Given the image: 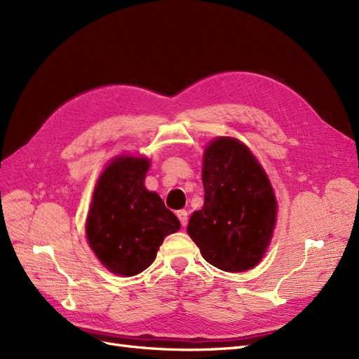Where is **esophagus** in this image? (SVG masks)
<instances>
[{
    "mask_svg": "<svg viewBox=\"0 0 359 359\" xmlns=\"http://www.w3.org/2000/svg\"><path fill=\"white\" fill-rule=\"evenodd\" d=\"M177 215H178V219H180V222H181V224L186 227L187 226V222H189V219H187V211L186 210H181V211H178L177 212Z\"/></svg>",
    "mask_w": 359,
    "mask_h": 359,
    "instance_id": "1",
    "label": "esophagus"
}]
</instances>
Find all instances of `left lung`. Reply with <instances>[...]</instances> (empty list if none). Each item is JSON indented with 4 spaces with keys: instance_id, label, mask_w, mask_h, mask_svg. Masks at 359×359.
<instances>
[{
    "instance_id": "obj_1",
    "label": "left lung",
    "mask_w": 359,
    "mask_h": 359,
    "mask_svg": "<svg viewBox=\"0 0 359 359\" xmlns=\"http://www.w3.org/2000/svg\"><path fill=\"white\" fill-rule=\"evenodd\" d=\"M202 182L203 206L187 226L191 240L215 268H253L266 252L277 215L265 170L240 140L217 137L205 149Z\"/></svg>"
}]
</instances>
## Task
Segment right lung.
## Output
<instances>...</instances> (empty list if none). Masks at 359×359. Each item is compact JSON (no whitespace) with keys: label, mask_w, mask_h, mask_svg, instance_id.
<instances>
[{"label":"right lung","mask_w":359,"mask_h":359,"mask_svg":"<svg viewBox=\"0 0 359 359\" xmlns=\"http://www.w3.org/2000/svg\"><path fill=\"white\" fill-rule=\"evenodd\" d=\"M149 161L119 157L97 182L86 219V236L100 262L115 274L142 273L156 259L165 236L181 224L157 193L145 189Z\"/></svg>","instance_id":"obj_1"}]
</instances>
